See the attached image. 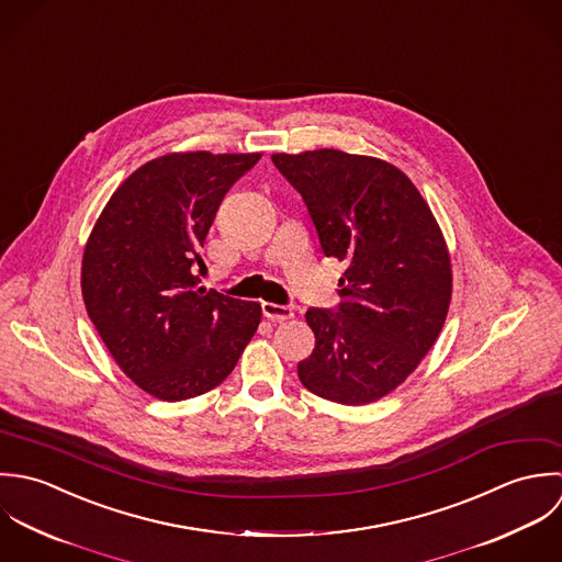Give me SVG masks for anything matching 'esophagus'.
<instances>
[{"label": "esophagus", "instance_id": "obj_1", "mask_svg": "<svg viewBox=\"0 0 562 562\" xmlns=\"http://www.w3.org/2000/svg\"><path fill=\"white\" fill-rule=\"evenodd\" d=\"M262 315L271 322H289L293 319V308L291 306H280V304H271V302H262Z\"/></svg>", "mask_w": 562, "mask_h": 562}]
</instances>
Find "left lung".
<instances>
[{
    "label": "left lung",
    "mask_w": 562,
    "mask_h": 562,
    "mask_svg": "<svg viewBox=\"0 0 562 562\" xmlns=\"http://www.w3.org/2000/svg\"><path fill=\"white\" fill-rule=\"evenodd\" d=\"M271 160L302 195L324 254L347 262L337 308L306 313L315 349L297 375L324 400L375 402L417 369L446 324L451 265L443 232L391 162L338 149Z\"/></svg>",
    "instance_id": "1"
}]
</instances>
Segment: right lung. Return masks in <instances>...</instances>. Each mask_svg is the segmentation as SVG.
<instances>
[{
  "instance_id": "right-lung-1",
  "label": "right lung",
  "mask_w": 562,
  "mask_h": 562,
  "mask_svg": "<svg viewBox=\"0 0 562 562\" xmlns=\"http://www.w3.org/2000/svg\"><path fill=\"white\" fill-rule=\"evenodd\" d=\"M260 154L184 151L138 167L109 200L82 256L87 313L121 371L180 402L222 384L260 304L200 286V249L229 187Z\"/></svg>"
}]
</instances>
